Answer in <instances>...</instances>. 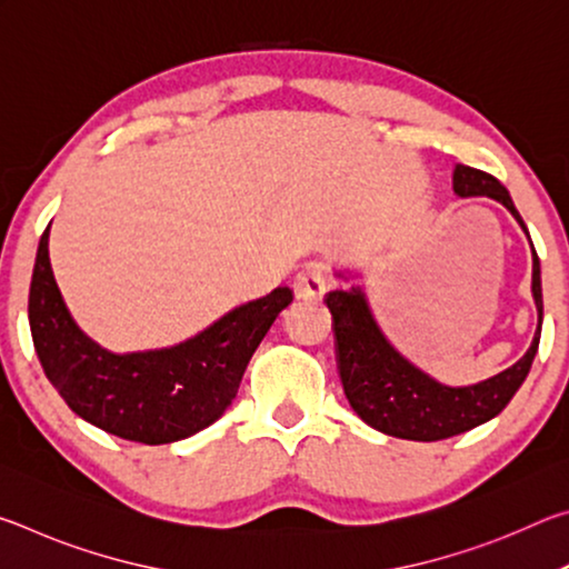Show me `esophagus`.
I'll use <instances>...</instances> for the list:
<instances>
[{
  "mask_svg": "<svg viewBox=\"0 0 569 569\" xmlns=\"http://www.w3.org/2000/svg\"><path fill=\"white\" fill-rule=\"evenodd\" d=\"M296 298L301 301H321L326 293V271L321 266H308L293 281Z\"/></svg>",
  "mask_w": 569,
  "mask_h": 569,
  "instance_id": "obj_1",
  "label": "esophagus"
}]
</instances>
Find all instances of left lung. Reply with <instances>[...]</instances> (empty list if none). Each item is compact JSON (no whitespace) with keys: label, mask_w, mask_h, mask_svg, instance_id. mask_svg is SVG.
<instances>
[{"label":"left lung","mask_w":569,"mask_h":569,"mask_svg":"<svg viewBox=\"0 0 569 569\" xmlns=\"http://www.w3.org/2000/svg\"><path fill=\"white\" fill-rule=\"evenodd\" d=\"M455 192L459 198L487 196L502 203L517 218L527 233L522 216L509 198L507 188L489 172L469 166L455 168ZM529 238V233H527ZM532 246V240H529ZM532 296L539 313L535 341L527 353L507 371L475 383V387H445L427 377L417 366L387 341V336L373 321L361 288L326 293L333 319L336 363L343 383V393L351 409L389 437L411 441H439L479 427L502 411L517 389L522 387L532 369L539 333H542V278H539V258L532 246Z\"/></svg>","instance_id":"8db88e82"}]
</instances>
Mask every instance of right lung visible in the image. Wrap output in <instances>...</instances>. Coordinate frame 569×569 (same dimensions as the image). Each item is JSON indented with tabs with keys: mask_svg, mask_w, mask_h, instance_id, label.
<instances>
[{
	"mask_svg": "<svg viewBox=\"0 0 569 569\" xmlns=\"http://www.w3.org/2000/svg\"><path fill=\"white\" fill-rule=\"evenodd\" d=\"M291 301V288L278 286L170 349L110 353L88 339L67 311L50 266L47 226L27 311L47 379L77 417L120 439L170 445L223 417L250 356Z\"/></svg>",
	"mask_w": 569,
	"mask_h": 569,
	"instance_id": "obj_1",
	"label": "right lung"
}]
</instances>
